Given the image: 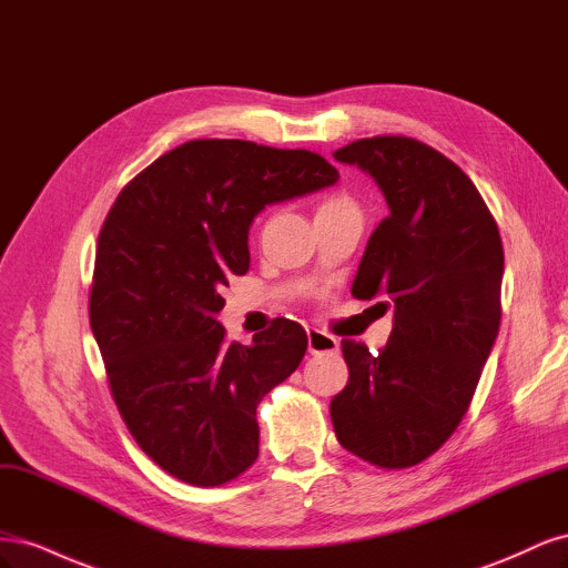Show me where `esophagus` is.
I'll use <instances>...</instances> for the list:
<instances>
[{"mask_svg":"<svg viewBox=\"0 0 568 568\" xmlns=\"http://www.w3.org/2000/svg\"><path fill=\"white\" fill-rule=\"evenodd\" d=\"M307 351H311L313 355L338 353V341L320 329H307Z\"/></svg>","mask_w":568,"mask_h":568,"instance_id":"1","label":"esophagus"}]
</instances>
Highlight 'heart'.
Listing matches in <instances>:
<instances>
[{
  "instance_id": "obj_1",
  "label": "heart",
  "mask_w": 568,
  "mask_h": 568,
  "mask_svg": "<svg viewBox=\"0 0 568 568\" xmlns=\"http://www.w3.org/2000/svg\"><path fill=\"white\" fill-rule=\"evenodd\" d=\"M351 201L348 199H332V201H326L322 209H334V205H348Z\"/></svg>"
}]
</instances>
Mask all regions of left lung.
<instances>
[{
	"mask_svg": "<svg viewBox=\"0 0 568 568\" xmlns=\"http://www.w3.org/2000/svg\"><path fill=\"white\" fill-rule=\"evenodd\" d=\"M374 178L388 215L369 236L351 294L393 307L372 355L343 341L348 384L332 398L338 443L379 469L415 467L467 415L500 329L503 239L462 168L412 136H367L334 151Z\"/></svg>",
	"mask_w": 568,
	"mask_h": 568,
	"instance_id": "obj_1",
	"label": "left lung"
}]
</instances>
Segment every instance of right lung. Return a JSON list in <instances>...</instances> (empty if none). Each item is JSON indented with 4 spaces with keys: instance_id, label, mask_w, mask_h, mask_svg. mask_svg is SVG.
<instances>
[{
    "instance_id": "right-lung-1",
    "label": "right lung",
    "mask_w": 568,
    "mask_h": 568,
    "mask_svg": "<svg viewBox=\"0 0 568 568\" xmlns=\"http://www.w3.org/2000/svg\"><path fill=\"white\" fill-rule=\"evenodd\" d=\"M336 180L307 149L194 140L144 168L109 211L90 324L132 438L184 484L213 488L251 467L257 403L307 348L298 322L277 317L244 346L215 320L232 274L248 272L251 222Z\"/></svg>"
}]
</instances>
